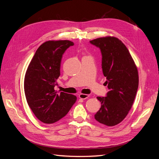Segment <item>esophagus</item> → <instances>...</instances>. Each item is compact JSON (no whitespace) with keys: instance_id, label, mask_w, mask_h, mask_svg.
Returning a JSON list of instances; mask_svg holds the SVG:
<instances>
[{"instance_id":"obj_1","label":"esophagus","mask_w":159,"mask_h":159,"mask_svg":"<svg viewBox=\"0 0 159 159\" xmlns=\"http://www.w3.org/2000/svg\"><path fill=\"white\" fill-rule=\"evenodd\" d=\"M89 97V95L88 94H83V93H81L79 95V98L81 99H87Z\"/></svg>"}]
</instances>
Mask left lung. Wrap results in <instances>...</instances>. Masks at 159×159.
Here are the masks:
<instances>
[{"instance_id":"left-lung-1","label":"left lung","mask_w":159,"mask_h":159,"mask_svg":"<svg viewBox=\"0 0 159 159\" xmlns=\"http://www.w3.org/2000/svg\"><path fill=\"white\" fill-rule=\"evenodd\" d=\"M89 42L102 52L105 84L109 89L106 97H97L102 106L95 119L105 125L115 126L132 107L139 86L137 68L127 47L117 38L105 36Z\"/></svg>"}]
</instances>
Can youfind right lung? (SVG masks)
<instances>
[{"instance_id": "right-lung-1", "label": "right lung", "mask_w": 159, "mask_h": 159, "mask_svg": "<svg viewBox=\"0 0 159 159\" xmlns=\"http://www.w3.org/2000/svg\"><path fill=\"white\" fill-rule=\"evenodd\" d=\"M74 42L49 40L37 49L28 66L24 82L27 103L40 121L51 124L58 121L75 103L76 96L54 89L60 75L62 55Z\"/></svg>"}]
</instances>
